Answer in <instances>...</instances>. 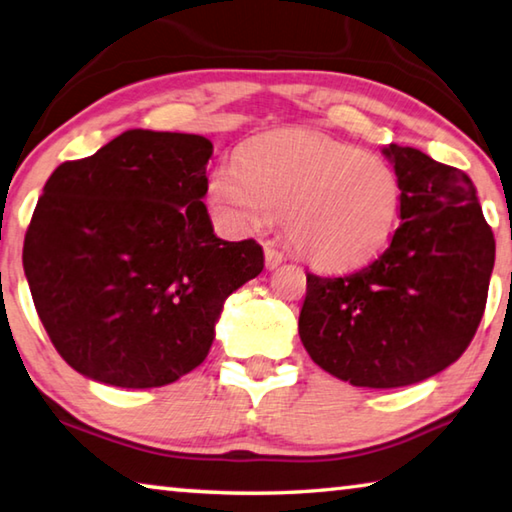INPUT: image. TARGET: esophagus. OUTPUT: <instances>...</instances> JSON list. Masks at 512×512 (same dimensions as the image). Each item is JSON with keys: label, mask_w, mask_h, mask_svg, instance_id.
<instances>
[{"label": "esophagus", "mask_w": 512, "mask_h": 512, "mask_svg": "<svg viewBox=\"0 0 512 512\" xmlns=\"http://www.w3.org/2000/svg\"><path fill=\"white\" fill-rule=\"evenodd\" d=\"M264 262H266V269H278V266L285 262V253H282V250H278V248H273V246H266Z\"/></svg>", "instance_id": "esophagus-1"}]
</instances>
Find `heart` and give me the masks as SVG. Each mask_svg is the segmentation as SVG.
I'll use <instances>...</instances> for the list:
<instances>
[{"instance_id": "obj_1", "label": "heart", "mask_w": 512, "mask_h": 512, "mask_svg": "<svg viewBox=\"0 0 512 512\" xmlns=\"http://www.w3.org/2000/svg\"><path fill=\"white\" fill-rule=\"evenodd\" d=\"M209 205L232 230L248 232L285 214V234L316 269L339 271L376 257L401 209L399 177L355 145L314 132L250 141L207 184Z\"/></svg>"}]
</instances>
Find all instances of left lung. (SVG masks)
I'll use <instances>...</instances> for the list:
<instances>
[{
    "instance_id": "1",
    "label": "left lung",
    "mask_w": 512,
    "mask_h": 512,
    "mask_svg": "<svg viewBox=\"0 0 512 512\" xmlns=\"http://www.w3.org/2000/svg\"><path fill=\"white\" fill-rule=\"evenodd\" d=\"M401 225L380 257L342 278L307 273L298 335L323 371L355 387L415 385L456 362L488 300L494 234L462 170L389 143Z\"/></svg>"
}]
</instances>
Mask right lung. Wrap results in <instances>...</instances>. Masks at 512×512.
<instances>
[{
  "label": "right lung",
  "mask_w": 512,
  "mask_h": 512,
  "mask_svg": "<svg viewBox=\"0 0 512 512\" xmlns=\"http://www.w3.org/2000/svg\"><path fill=\"white\" fill-rule=\"evenodd\" d=\"M205 136L129 129L47 180L24 237L36 312L63 360L97 383H175L207 358L225 298L264 269L207 207Z\"/></svg>",
  "instance_id": "1"
}]
</instances>
